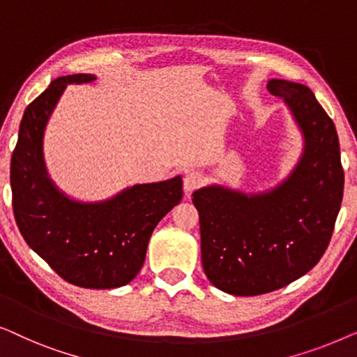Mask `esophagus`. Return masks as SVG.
Listing matches in <instances>:
<instances>
[{"instance_id":"obj_1","label":"esophagus","mask_w":357,"mask_h":357,"mask_svg":"<svg viewBox=\"0 0 357 357\" xmlns=\"http://www.w3.org/2000/svg\"><path fill=\"white\" fill-rule=\"evenodd\" d=\"M202 183H203L202 175H199L198 172H188L187 175H185V178H183V190L187 193H192Z\"/></svg>"}]
</instances>
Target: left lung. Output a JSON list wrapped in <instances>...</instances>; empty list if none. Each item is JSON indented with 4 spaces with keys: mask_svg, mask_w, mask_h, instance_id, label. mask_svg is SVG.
<instances>
[{
    "mask_svg": "<svg viewBox=\"0 0 357 357\" xmlns=\"http://www.w3.org/2000/svg\"><path fill=\"white\" fill-rule=\"evenodd\" d=\"M266 87L286 102L304 135L299 164L265 193L219 185L193 193L204 275L232 296L266 294L310 271L328 247L343 199L333 120L304 84L271 79Z\"/></svg>",
    "mask_w": 357,
    "mask_h": 357,
    "instance_id": "8db88e82",
    "label": "left lung"
}]
</instances>
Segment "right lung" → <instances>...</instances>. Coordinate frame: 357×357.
Returning <instances> with one entry per match:
<instances>
[{"instance_id": "obj_1", "label": "right lung", "mask_w": 357, "mask_h": 357, "mask_svg": "<svg viewBox=\"0 0 357 357\" xmlns=\"http://www.w3.org/2000/svg\"><path fill=\"white\" fill-rule=\"evenodd\" d=\"M92 75L61 76L27 105L11 158L13 211L24 241L63 280L89 289L128 284L146 258L151 234L182 199V178L135 185L100 203H79L47 175L42 139L68 84Z\"/></svg>"}]
</instances>
